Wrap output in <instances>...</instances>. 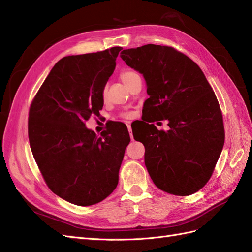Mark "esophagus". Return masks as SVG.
<instances>
[{
	"instance_id": "1",
	"label": "esophagus",
	"mask_w": 252,
	"mask_h": 252,
	"mask_svg": "<svg viewBox=\"0 0 252 252\" xmlns=\"http://www.w3.org/2000/svg\"><path fill=\"white\" fill-rule=\"evenodd\" d=\"M127 128H128L129 134H130V138H131V140H132V139H133V136H132V130H131V126H130V125H127Z\"/></svg>"
}]
</instances>
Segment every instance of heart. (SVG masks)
Wrapping results in <instances>:
<instances>
[{
	"instance_id": "1",
	"label": "heart",
	"mask_w": 252,
	"mask_h": 252,
	"mask_svg": "<svg viewBox=\"0 0 252 252\" xmlns=\"http://www.w3.org/2000/svg\"><path fill=\"white\" fill-rule=\"evenodd\" d=\"M135 75H138V73L132 71V70H123L121 73H120V79L122 80V82H123L125 85L126 84L129 83V81H130L132 78H134ZM106 94H107V89H106V87L103 89V93H102V95L103 97L106 96ZM124 118H130V114L129 113H124L123 114Z\"/></svg>"
}]
</instances>
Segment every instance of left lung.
<instances>
[{
    "mask_svg": "<svg viewBox=\"0 0 252 252\" xmlns=\"http://www.w3.org/2000/svg\"><path fill=\"white\" fill-rule=\"evenodd\" d=\"M121 58L146 81L149 98L135 138L145 146L151 180L174 195L199 191L215 170L225 141L222 111L205 74L184 53L161 45L124 49ZM157 119L168 120L169 130L158 131L151 124Z\"/></svg>",
    "mask_w": 252,
    "mask_h": 252,
    "instance_id": "obj_1",
    "label": "left lung"
}]
</instances>
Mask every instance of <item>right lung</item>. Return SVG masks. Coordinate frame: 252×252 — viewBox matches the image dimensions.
<instances>
[{
    "mask_svg": "<svg viewBox=\"0 0 252 252\" xmlns=\"http://www.w3.org/2000/svg\"><path fill=\"white\" fill-rule=\"evenodd\" d=\"M121 50L61 59L30 106L28 136L35 162L51 191L74 205L100 203L119 183L130 142L126 125L111 123L97 138L85 122L103 108V89Z\"/></svg>",
    "mask_w": 252,
    "mask_h": 252,
    "instance_id": "1",
    "label": "right lung"
}]
</instances>
